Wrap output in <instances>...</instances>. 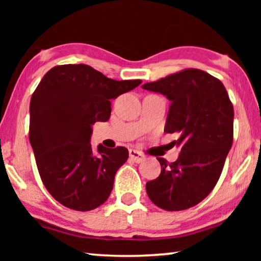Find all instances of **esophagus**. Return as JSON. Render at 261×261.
I'll use <instances>...</instances> for the list:
<instances>
[{"instance_id":"obj_1","label":"esophagus","mask_w":261,"mask_h":261,"mask_svg":"<svg viewBox=\"0 0 261 261\" xmlns=\"http://www.w3.org/2000/svg\"><path fill=\"white\" fill-rule=\"evenodd\" d=\"M129 154H130L131 160H134L135 162L140 163V162H143V161L145 160V156L143 155V154H141V153L138 152V151H136V149H130Z\"/></svg>"}]
</instances>
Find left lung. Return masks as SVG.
<instances>
[{
    "mask_svg": "<svg viewBox=\"0 0 261 261\" xmlns=\"http://www.w3.org/2000/svg\"><path fill=\"white\" fill-rule=\"evenodd\" d=\"M141 87L171 101L165 132L178 134L173 143L180 147L175 162L158 158L161 174L146 183V192L162 210H188L208 196L222 173L233 139L232 103L223 84L199 69H184Z\"/></svg>",
    "mask_w": 261,
    "mask_h": 261,
    "instance_id": "obj_1",
    "label": "left lung"
}]
</instances>
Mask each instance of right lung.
Returning a JSON list of instances; mask_svg holds the SVG:
<instances>
[{
	"instance_id": "1",
	"label": "right lung",
	"mask_w": 261,
	"mask_h": 261,
	"mask_svg": "<svg viewBox=\"0 0 261 261\" xmlns=\"http://www.w3.org/2000/svg\"><path fill=\"white\" fill-rule=\"evenodd\" d=\"M114 81L86 64L57 65L35 88L30 102V143L43 185L70 210L87 212L108 199L125 147L98 146L90 138L95 122H107L112 100L140 85Z\"/></svg>"
}]
</instances>
